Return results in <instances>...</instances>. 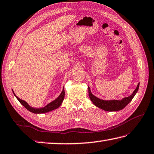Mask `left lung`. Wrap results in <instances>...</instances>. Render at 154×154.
<instances>
[{"mask_svg": "<svg viewBox=\"0 0 154 154\" xmlns=\"http://www.w3.org/2000/svg\"><path fill=\"white\" fill-rule=\"evenodd\" d=\"M138 83L137 87L135 89V90L133 92L131 95H130L129 97H125L122 99V100H110V101H105L102 100L100 99L95 97L91 93L90 88H88V92H89V97H90L91 101L93 102V103L100 108L101 109H103L105 111H120L121 109H124L126 105H127L130 102L132 101L133 97H134L135 94L137 93L139 88Z\"/></svg>", "mask_w": 154, "mask_h": 154, "instance_id": "left-lung-1", "label": "left lung"}]
</instances>
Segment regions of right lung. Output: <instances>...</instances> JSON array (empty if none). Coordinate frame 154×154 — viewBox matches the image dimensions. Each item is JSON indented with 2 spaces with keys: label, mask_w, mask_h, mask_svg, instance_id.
<instances>
[{
  "label": "right lung",
  "mask_w": 154,
  "mask_h": 154,
  "mask_svg": "<svg viewBox=\"0 0 154 154\" xmlns=\"http://www.w3.org/2000/svg\"><path fill=\"white\" fill-rule=\"evenodd\" d=\"M14 95L17 98V100L20 101V103H21L23 106V107H25L30 112H33V113H44V112H49L51 111H53V110H54V109H56L58 107H59V106L61 105V103H63V101L64 100V90L63 89V90L62 92H61L60 95L55 100H54L53 101L51 102L50 103L47 105L45 107H44L43 108H39V109L33 108L32 107H30V106L28 103H27L25 101H23V100H21V99H20L19 97H17L15 94H14Z\"/></svg>",
  "instance_id": "1"
}]
</instances>
